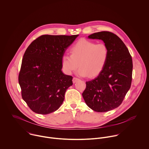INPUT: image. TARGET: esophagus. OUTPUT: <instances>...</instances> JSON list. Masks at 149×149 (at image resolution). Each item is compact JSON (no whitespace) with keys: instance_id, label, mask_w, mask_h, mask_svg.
<instances>
[{"instance_id":"1","label":"esophagus","mask_w":149,"mask_h":149,"mask_svg":"<svg viewBox=\"0 0 149 149\" xmlns=\"http://www.w3.org/2000/svg\"><path fill=\"white\" fill-rule=\"evenodd\" d=\"M79 80V79L78 78H77V77H73L72 81H73V83H76V81H77Z\"/></svg>"}]
</instances>
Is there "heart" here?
<instances>
[{
	"label": "heart",
	"instance_id": "heart-1",
	"mask_svg": "<svg viewBox=\"0 0 149 149\" xmlns=\"http://www.w3.org/2000/svg\"><path fill=\"white\" fill-rule=\"evenodd\" d=\"M71 55L62 57V66L65 72L72 74L79 67L77 73L81 76L94 77L104 68L109 55L107 44L81 39L71 48Z\"/></svg>",
	"mask_w": 149,
	"mask_h": 149
}]
</instances>
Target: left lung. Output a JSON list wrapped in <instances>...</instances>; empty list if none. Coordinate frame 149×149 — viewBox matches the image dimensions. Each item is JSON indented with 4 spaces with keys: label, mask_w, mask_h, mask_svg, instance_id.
<instances>
[{
    "label": "left lung",
    "mask_w": 149,
    "mask_h": 149,
    "mask_svg": "<svg viewBox=\"0 0 149 149\" xmlns=\"http://www.w3.org/2000/svg\"><path fill=\"white\" fill-rule=\"evenodd\" d=\"M88 38L103 41L109 48V55L98 76L86 81L82 95L89 108L105 112L118 107L129 91L132 79V59L123 41L112 33H95Z\"/></svg>",
    "instance_id": "obj_1"
}]
</instances>
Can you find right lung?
I'll return each mask as SVG.
<instances>
[{"mask_svg":"<svg viewBox=\"0 0 149 149\" xmlns=\"http://www.w3.org/2000/svg\"><path fill=\"white\" fill-rule=\"evenodd\" d=\"M43 35L27 48L19 74L24 101L34 112L46 115L62 104L71 76L62 71V57L78 37Z\"/></svg>","mask_w":149,"mask_h":149,"instance_id":"obj_1","label":"right lung"}]
</instances>
